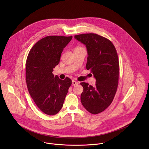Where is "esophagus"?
I'll return each instance as SVG.
<instances>
[{
  "label": "esophagus",
  "mask_w": 149,
  "mask_h": 149,
  "mask_svg": "<svg viewBox=\"0 0 149 149\" xmlns=\"http://www.w3.org/2000/svg\"><path fill=\"white\" fill-rule=\"evenodd\" d=\"M79 84V83L77 81H76L74 80H73L72 81V85H77Z\"/></svg>",
  "instance_id": "esophagus-1"
}]
</instances>
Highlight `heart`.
<instances>
[{
    "mask_svg": "<svg viewBox=\"0 0 149 149\" xmlns=\"http://www.w3.org/2000/svg\"><path fill=\"white\" fill-rule=\"evenodd\" d=\"M80 48H82V47H80V46H76V48H75V49H80Z\"/></svg>",
    "mask_w": 149,
    "mask_h": 149,
    "instance_id": "obj_1",
    "label": "heart"
}]
</instances>
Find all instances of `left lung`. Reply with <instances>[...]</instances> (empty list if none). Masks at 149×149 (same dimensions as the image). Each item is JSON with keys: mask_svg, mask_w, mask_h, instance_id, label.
I'll use <instances>...</instances> for the list:
<instances>
[{"mask_svg": "<svg viewBox=\"0 0 149 149\" xmlns=\"http://www.w3.org/2000/svg\"><path fill=\"white\" fill-rule=\"evenodd\" d=\"M74 38L86 46L88 57L86 64L96 79L95 86L80 83L84 89L81 102L92 114L104 111L113 101L117 91L119 62L116 50L111 41L94 33L76 35Z\"/></svg>", "mask_w": 149, "mask_h": 149, "instance_id": "8db88e82", "label": "left lung"}]
</instances>
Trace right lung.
Wrapping results in <instances>:
<instances>
[{
    "label": "right lung",
    "instance_id": "add662e5",
    "mask_svg": "<svg viewBox=\"0 0 149 149\" xmlns=\"http://www.w3.org/2000/svg\"><path fill=\"white\" fill-rule=\"evenodd\" d=\"M72 38V36H47L33 46L27 58L26 80L29 92L37 106L49 115L57 114L62 108L72 84L69 78L63 80L52 73Z\"/></svg>",
    "mask_w": 149,
    "mask_h": 149
}]
</instances>
